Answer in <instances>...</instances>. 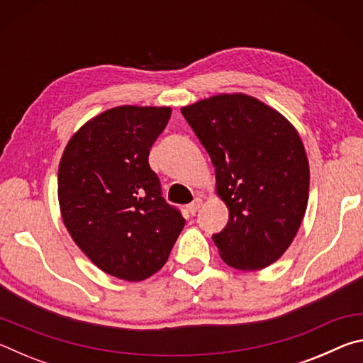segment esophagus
Segmentation results:
<instances>
[{
  "mask_svg": "<svg viewBox=\"0 0 363 363\" xmlns=\"http://www.w3.org/2000/svg\"><path fill=\"white\" fill-rule=\"evenodd\" d=\"M200 206H201V199H195L192 203H190L189 206H187V211L190 213V214H195L196 211L200 210Z\"/></svg>",
  "mask_w": 363,
  "mask_h": 363,
  "instance_id": "obj_1",
  "label": "esophagus"
}]
</instances>
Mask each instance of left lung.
I'll return each instance as SVG.
<instances>
[{
	"label": "left lung",
	"mask_w": 363,
	"mask_h": 363,
	"mask_svg": "<svg viewBox=\"0 0 363 363\" xmlns=\"http://www.w3.org/2000/svg\"><path fill=\"white\" fill-rule=\"evenodd\" d=\"M214 164L229 223L214 233L229 266L259 270L285 253L304 218L309 163L285 116L245 94H219L182 107Z\"/></svg>",
	"instance_id": "1"
}]
</instances>
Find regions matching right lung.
<instances>
[{"instance_id": "1", "label": "right lung", "mask_w": 363, "mask_h": 363, "mask_svg": "<svg viewBox=\"0 0 363 363\" xmlns=\"http://www.w3.org/2000/svg\"><path fill=\"white\" fill-rule=\"evenodd\" d=\"M168 107L123 106L97 115L67 144L57 192L67 230L108 275L140 281L158 272L186 219L162 196L149 164Z\"/></svg>"}]
</instances>
